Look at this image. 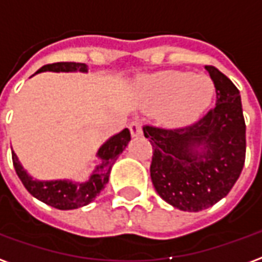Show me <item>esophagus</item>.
<instances>
[{"label":"esophagus","instance_id":"esophagus-1","mask_svg":"<svg viewBox=\"0 0 262 262\" xmlns=\"http://www.w3.org/2000/svg\"><path fill=\"white\" fill-rule=\"evenodd\" d=\"M129 129H130V133L133 137L142 136V133H143L142 125H140V122H139V120H133V122H130Z\"/></svg>","mask_w":262,"mask_h":262}]
</instances>
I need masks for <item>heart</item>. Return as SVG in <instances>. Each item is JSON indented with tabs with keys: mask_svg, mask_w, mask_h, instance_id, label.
<instances>
[{
	"mask_svg": "<svg viewBox=\"0 0 262 262\" xmlns=\"http://www.w3.org/2000/svg\"><path fill=\"white\" fill-rule=\"evenodd\" d=\"M140 95L146 105L161 109V120L170 127H187L201 119L214 97V84L206 75L165 71L144 77Z\"/></svg>",
	"mask_w": 262,
	"mask_h": 262,
	"instance_id": "1",
	"label": "heart"
}]
</instances>
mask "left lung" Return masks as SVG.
I'll use <instances>...</instances> for the list:
<instances>
[{"instance_id":"obj_1","label":"left lung","mask_w":262,"mask_h":262,"mask_svg":"<svg viewBox=\"0 0 262 262\" xmlns=\"http://www.w3.org/2000/svg\"><path fill=\"white\" fill-rule=\"evenodd\" d=\"M205 69L217 98L205 118L176 130L143 127L154 150L150 165L154 188L165 202L184 212H199L225 198L246 160L240 91L216 67Z\"/></svg>"}]
</instances>
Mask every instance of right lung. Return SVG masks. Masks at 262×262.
<instances>
[{"label":"right lung","mask_w":262,"mask_h":262,"mask_svg":"<svg viewBox=\"0 0 262 262\" xmlns=\"http://www.w3.org/2000/svg\"><path fill=\"white\" fill-rule=\"evenodd\" d=\"M43 71L88 73V66L84 63H67V61L54 63V64L43 66L35 74H39ZM129 142H130L129 129H123L119 133L109 137L108 140L98 148L97 157L99 160V164L94 168L88 180L84 182L73 181V180H48V181L35 180L24 168V165L20 164L18 156L14 151H12V161H14L15 171L19 177V180L32 196L60 210H71V209L85 206L99 195V192L108 184L112 165L115 164L118 156L123 153V150L127 147Z\"/></svg>","instance_id":"1"}]
</instances>
